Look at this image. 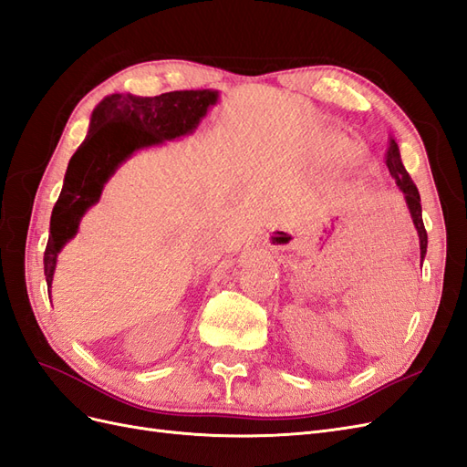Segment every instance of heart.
Segmentation results:
<instances>
[{
  "label": "heart",
  "mask_w": 467,
  "mask_h": 467,
  "mask_svg": "<svg viewBox=\"0 0 467 467\" xmlns=\"http://www.w3.org/2000/svg\"><path fill=\"white\" fill-rule=\"evenodd\" d=\"M324 155L331 165L341 167V165H349V163H355L357 160H361L363 150L358 143H355L349 138L339 136V134H329L324 141Z\"/></svg>",
  "instance_id": "1"
}]
</instances>
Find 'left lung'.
Returning a JSON list of instances; mask_svg holds the SVG:
<instances>
[{"mask_svg": "<svg viewBox=\"0 0 467 467\" xmlns=\"http://www.w3.org/2000/svg\"><path fill=\"white\" fill-rule=\"evenodd\" d=\"M385 160H387V167H389L390 175L394 177V182H397L399 189L404 193L406 207H409V211H410V217H412V223H414L416 233H418V241H420V260H424L426 246H428V234H426L424 223H422L420 193H418V189H416L414 182L410 179L409 171L404 170L402 160H400V151H399V143L394 141V138H389Z\"/></svg>", "mask_w": 467, "mask_h": 467, "instance_id": "left-lung-1", "label": "left lung"}]
</instances>
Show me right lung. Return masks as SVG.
<instances>
[{"mask_svg": "<svg viewBox=\"0 0 467 467\" xmlns=\"http://www.w3.org/2000/svg\"><path fill=\"white\" fill-rule=\"evenodd\" d=\"M217 100V90H173L146 99L110 94L94 109L88 136L70 158L63 191L53 207L43 256L47 288L51 290L58 253L75 238L82 214L99 202L118 165L141 148L193 134Z\"/></svg>", "mask_w": 467, "mask_h": 467, "instance_id": "obj_1", "label": "right lung"}]
</instances>
